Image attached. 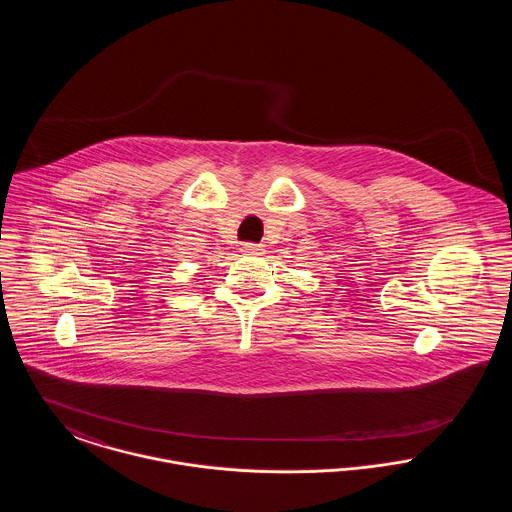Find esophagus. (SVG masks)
I'll list each match as a JSON object with an SVG mask.
<instances>
[{
    "mask_svg": "<svg viewBox=\"0 0 512 512\" xmlns=\"http://www.w3.org/2000/svg\"><path fill=\"white\" fill-rule=\"evenodd\" d=\"M242 251L247 253V255H261V253H263V247H261V245L245 244Z\"/></svg>",
    "mask_w": 512,
    "mask_h": 512,
    "instance_id": "34e87169",
    "label": "esophagus"
}]
</instances>
